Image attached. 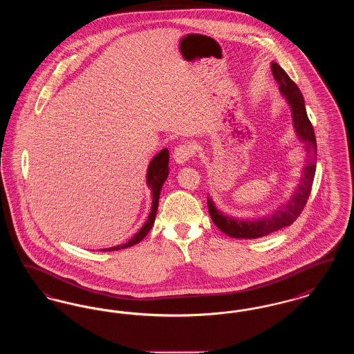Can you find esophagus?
I'll use <instances>...</instances> for the list:
<instances>
[{
    "label": "esophagus",
    "mask_w": 354,
    "mask_h": 354,
    "mask_svg": "<svg viewBox=\"0 0 354 354\" xmlns=\"http://www.w3.org/2000/svg\"><path fill=\"white\" fill-rule=\"evenodd\" d=\"M192 147L189 145H179L178 147H175L174 150V160L178 163V165H183L185 163L191 156H192Z\"/></svg>",
    "instance_id": "obj_1"
}]
</instances>
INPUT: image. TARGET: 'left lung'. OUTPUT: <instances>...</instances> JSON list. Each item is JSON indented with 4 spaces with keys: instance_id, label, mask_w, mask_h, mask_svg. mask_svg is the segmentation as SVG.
<instances>
[{
    "instance_id": "1",
    "label": "left lung",
    "mask_w": 354,
    "mask_h": 354,
    "mask_svg": "<svg viewBox=\"0 0 354 354\" xmlns=\"http://www.w3.org/2000/svg\"><path fill=\"white\" fill-rule=\"evenodd\" d=\"M270 68L276 82L279 84L280 93L286 97V102L290 107L295 131L299 136V139L305 143V150L308 152L309 159L304 167L303 176L297 185L296 191L293 192L292 198L286 204H281L272 215L268 216H263L257 219H236L232 216L224 215L215 207L212 199L208 196L207 204H208L211 219L221 232L235 239H257V237L270 235L272 232H276L284 227L290 225L303 212L304 207L310 195L313 178L316 172V160H317L316 136H315L313 126L306 115L303 94L297 87V84H295L286 71L280 68V65H277L276 62H272Z\"/></svg>"
}]
</instances>
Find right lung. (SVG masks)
Segmentation results:
<instances>
[{"mask_svg": "<svg viewBox=\"0 0 354 354\" xmlns=\"http://www.w3.org/2000/svg\"><path fill=\"white\" fill-rule=\"evenodd\" d=\"M169 155L167 149H163L162 151L158 152L153 158H152L149 169H147V185L149 188H151L152 192V204L151 212L149 215V218L146 220V223L143 224V227L135 234L127 243L115 245V247H110V248H104L101 250L103 252L107 251H119V250H124L129 247H133L135 244H138L139 241H142L145 239V236L150 232V230L153 225L155 216H156V211H158V203H159V195H160V189L162 185L166 182L167 176H169Z\"/></svg>", "mask_w": 354, "mask_h": 354, "instance_id": "1", "label": "right lung"}]
</instances>
